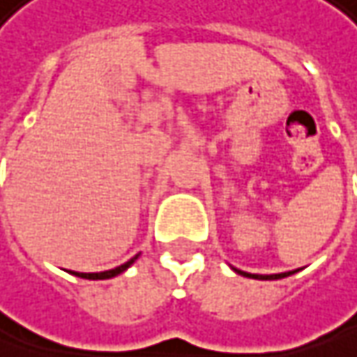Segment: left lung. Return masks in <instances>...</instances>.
<instances>
[{
    "instance_id": "obj_1",
    "label": "left lung",
    "mask_w": 357,
    "mask_h": 357,
    "mask_svg": "<svg viewBox=\"0 0 357 357\" xmlns=\"http://www.w3.org/2000/svg\"><path fill=\"white\" fill-rule=\"evenodd\" d=\"M231 270L242 274L245 278H256V280H278V278H287V276H291V274L296 272V270H289V272H280V274H250V272H243V270H238V268L234 266H231Z\"/></svg>"
}]
</instances>
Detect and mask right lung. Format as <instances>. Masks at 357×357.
<instances>
[{
    "instance_id": "obj_1",
    "label": "right lung",
    "mask_w": 357,
    "mask_h": 357,
    "mask_svg": "<svg viewBox=\"0 0 357 357\" xmlns=\"http://www.w3.org/2000/svg\"><path fill=\"white\" fill-rule=\"evenodd\" d=\"M138 256L140 254H136L132 260H128L126 264H121V266L112 268V270H105V272H70V274H75V276H79V278H87V280H107V278H114L117 274H121V272H126L128 268L132 266L136 260H138Z\"/></svg>"
}]
</instances>
